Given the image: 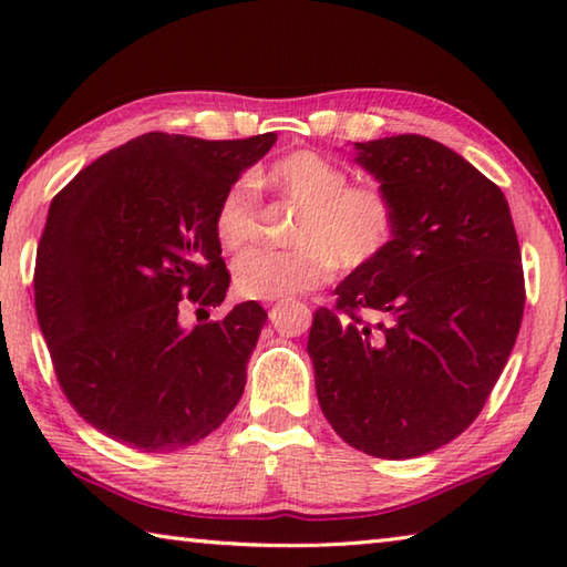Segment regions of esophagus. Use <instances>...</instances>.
I'll use <instances>...</instances> for the list:
<instances>
[{
	"label": "esophagus",
	"mask_w": 567,
	"mask_h": 567,
	"mask_svg": "<svg viewBox=\"0 0 567 567\" xmlns=\"http://www.w3.org/2000/svg\"><path fill=\"white\" fill-rule=\"evenodd\" d=\"M275 312H277V305H272V307H270V315H275Z\"/></svg>",
	"instance_id": "1"
}]
</instances>
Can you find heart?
<instances>
[{
    "mask_svg": "<svg viewBox=\"0 0 567 567\" xmlns=\"http://www.w3.org/2000/svg\"><path fill=\"white\" fill-rule=\"evenodd\" d=\"M255 181L300 207L292 249H255L235 262V287L247 300H287L328 285L338 265L348 272L370 270L398 237V209L378 185H352L350 175L315 150L282 155ZM262 225L260 192L239 177L219 197L215 235L227 252L257 243Z\"/></svg>",
    "mask_w": 567,
    "mask_h": 567,
    "instance_id": "1",
    "label": "heart"
}]
</instances>
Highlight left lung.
<instances>
[{"label": "left lung", "instance_id": "1", "mask_svg": "<svg viewBox=\"0 0 567 567\" xmlns=\"http://www.w3.org/2000/svg\"><path fill=\"white\" fill-rule=\"evenodd\" d=\"M398 209V237L318 307L307 352L324 417L362 453L447 445L485 408L520 332L525 277L507 199L420 134L354 142Z\"/></svg>", "mask_w": 567, "mask_h": 567}]
</instances>
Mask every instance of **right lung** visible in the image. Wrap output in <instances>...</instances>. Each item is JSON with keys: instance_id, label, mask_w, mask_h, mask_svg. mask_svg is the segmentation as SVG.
I'll use <instances>...</instances> for the list:
<instances>
[{"instance_id": "add662e5", "label": "right lung", "mask_w": 567, "mask_h": 567, "mask_svg": "<svg viewBox=\"0 0 567 567\" xmlns=\"http://www.w3.org/2000/svg\"><path fill=\"white\" fill-rule=\"evenodd\" d=\"M275 140L147 132L54 195L37 247V320L64 398L117 443L195 445L243 398L267 312L243 302L207 322L229 287L215 213ZM187 311L206 322L187 329Z\"/></svg>"}]
</instances>
